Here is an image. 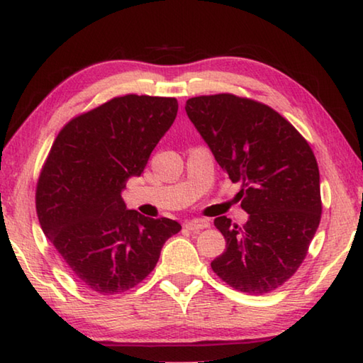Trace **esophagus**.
Masks as SVG:
<instances>
[{"label":"esophagus","mask_w":363,"mask_h":363,"mask_svg":"<svg viewBox=\"0 0 363 363\" xmlns=\"http://www.w3.org/2000/svg\"><path fill=\"white\" fill-rule=\"evenodd\" d=\"M186 227L190 230H201V229H206V227H210V223H208L206 219H190L186 223Z\"/></svg>","instance_id":"1"}]
</instances>
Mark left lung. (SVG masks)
Segmentation results:
<instances>
[{
    "mask_svg": "<svg viewBox=\"0 0 363 363\" xmlns=\"http://www.w3.org/2000/svg\"><path fill=\"white\" fill-rule=\"evenodd\" d=\"M186 112L229 179L242 182L238 196L248 213L243 225L214 219L225 251L211 269L238 291H274L303 264L320 224L314 152L290 121L248 97H192Z\"/></svg>",
    "mask_w": 363,
    "mask_h": 363,
    "instance_id": "1",
    "label": "left lung"
}]
</instances>
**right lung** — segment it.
<instances>
[{
  "label": "right lung",
  "instance_id": "add662e5",
  "mask_svg": "<svg viewBox=\"0 0 363 363\" xmlns=\"http://www.w3.org/2000/svg\"><path fill=\"white\" fill-rule=\"evenodd\" d=\"M177 115L174 97L126 94L72 118L59 131L36 186L41 229L83 286L131 290L155 269L173 219L126 210L121 190L140 176Z\"/></svg>",
  "mask_w": 363,
  "mask_h": 363
}]
</instances>
